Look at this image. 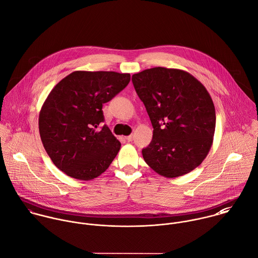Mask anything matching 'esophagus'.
Listing matches in <instances>:
<instances>
[{"mask_svg":"<svg viewBox=\"0 0 258 258\" xmlns=\"http://www.w3.org/2000/svg\"><path fill=\"white\" fill-rule=\"evenodd\" d=\"M125 140H126L127 142H133V140H134V136H133V135L127 136V137H125Z\"/></svg>","mask_w":258,"mask_h":258,"instance_id":"34e87169","label":"esophagus"}]
</instances>
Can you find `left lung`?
I'll return each instance as SVG.
<instances>
[{
	"label": "left lung",
	"instance_id": "8db88e82",
	"mask_svg": "<svg viewBox=\"0 0 258 258\" xmlns=\"http://www.w3.org/2000/svg\"><path fill=\"white\" fill-rule=\"evenodd\" d=\"M154 127L143 149L145 162L167 178L186 175L207 157L215 133L216 114L205 86L190 73L155 67L132 77Z\"/></svg>",
	"mask_w": 258,
	"mask_h": 258
}]
</instances>
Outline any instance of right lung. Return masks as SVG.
Wrapping results in <instances>:
<instances>
[{"instance_id": "add662e5", "label": "right lung", "mask_w": 258, "mask_h": 258, "mask_svg": "<svg viewBox=\"0 0 258 258\" xmlns=\"http://www.w3.org/2000/svg\"><path fill=\"white\" fill-rule=\"evenodd\" d=\"M130 73L74 71L59 81L39 114L42 144L53 164L67 176L88 181L101 175L120 143L103 125L102 105L130 82Z\"/></svg>"}]
</instances>
